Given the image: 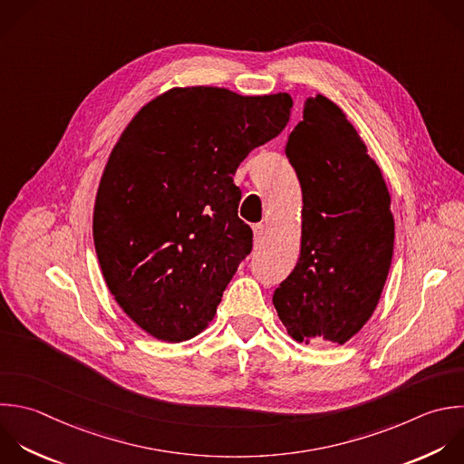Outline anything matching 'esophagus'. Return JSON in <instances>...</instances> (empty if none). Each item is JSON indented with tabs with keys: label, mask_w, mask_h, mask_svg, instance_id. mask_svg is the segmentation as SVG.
I'll list each match as a JSON object with an SVG mask.
<instances>
[{
	"label": "esophagus",
	"mask_w": 464,
	"mask_h": 464,
	"mask_svg": "<svg viewBox=\"0 0 464 464\" xmlns=\"http://www.w3.org/2000/svg\"><path fill=\"white\" fill-rule=\"evenodd\" d=\"M252 228H254V237H256V241H257V243L263 241V237H265V234H266V227H265L263 223H257V225H254Z\"/></svg>",
	"instance_id": "1"
}]
</instances>
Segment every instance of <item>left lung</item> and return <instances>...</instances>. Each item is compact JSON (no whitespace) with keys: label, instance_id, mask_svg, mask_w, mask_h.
<instances>
[{"label":"left lung","instance_id":"left-lung-1","mask_svg":"<svg viewBox=\"0 0 464 464\" xmlns=\"http://www.w3.org/2000/svg\"><path fill=\"white\" fill-rule=\"evenodd\" d=\"M285 152L303 192L301 254L272 301L297 343L344 344L372 317L388 277L390 192L346 114L321 94L304 102Z\"/></svg>","mask_w":464,"mask_h":464}]
</instances>
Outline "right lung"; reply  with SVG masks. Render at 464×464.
I'll return each instance as SVG.
<instances>
[{
	"label": "right lung",
	"mask_w": 464,
	"mask_h": 464,
	"mask_svg": "<svg viewBox=\"0 0 464 464\" xmlns=\"http://www.w3.org/2000/svg\"><path fill=\"white\" fill-rule=\"evenodd\" d=\"M292 105L286 92L174 87L120 136L96 194L94 246L111 294L152 337L181 343L212 323L252 250L236 170L286 127Z\"/></svg>",
	"instance_id": "right-lung-1"
}]
</instances>
